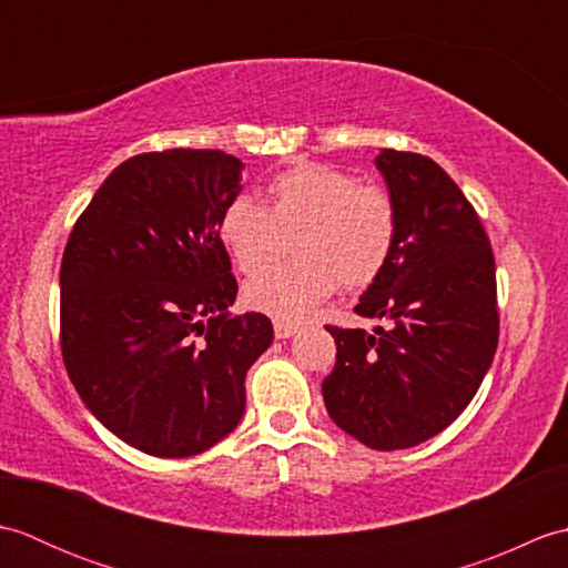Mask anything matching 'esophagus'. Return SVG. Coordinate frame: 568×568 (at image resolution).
Instances as JSON below:
<instances>
[{
    "label": "esophagus",
    "instance_id": "esophagus-1",
    "mask_svg": "<svg viewBox=\"0 0 568 568\" xmlns=\"http://www.w3.org/2000/svg\"><path fill=\"white\" fill-rule=\"evenodd\" d=\"M297 324L291 322H275L273 324V332H275V339H291L293 334H297Z\"/></svg>",
    "mask_w": 568,
    "mask_h": 568
}]
</instances>
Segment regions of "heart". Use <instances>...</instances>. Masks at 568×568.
Masks as SVG:
<instances>
[{
	"label": "heart",
	"mask_w": 568,
	"mask_h": 568,
	"mask_svg": "<svg viewBox=\"0 0 568 568\" xmlns=\"http://www.w3.org/2000/svg\"><path fill=\"white\" fill-rule=\"evenodd\" d=\"M297 263L271 268L244 287L251 310L277 322H300L332 297L336 285L358 291L388 268L397 244V207L388 190L342 168L297 163L275 175L268 202L236 197L220 216V241L241 273L271 261L277 234L297 232Z\"/></svg>",
	"instance_id": "heart-1"
}]
</instances>
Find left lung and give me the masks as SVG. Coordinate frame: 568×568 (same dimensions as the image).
I'll return each instance as SVG.
<instances>
[{
  "mask_svg": "<svg viewBox=\"0 0 568 568\" xmlns=\"http://www.w3.org/2000/svg\"><path fill=\"white\" fill-rule=\"evenodd\" d=\"M397 207L395 253L354 307L390 329L327 327L334 371L327 413L378 452L409 449L446 429L474 400L498 348L496 261L476 210L427 155H376Z\"/></svg>",
  "mask_w": 568,
  "mask_h": 568,
  "instance_id": "8db88e82",
  "label": "left lung"
}]
</instances>
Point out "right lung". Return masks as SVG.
I'll list each match as a JSON object with an SVG mask.
<instances>
[{
  "mask_svg": "<svg viewBox=\"0 0 568 568\" xmlns=\"http://www.w3.org/2000/svg\"><path fill=\"white\" fill-rule=\"evenodd\" d=\"M224 151L171 149L116 165L60 263V348L82 403L134 449L183 458L232 432L246 371L273 342L258 312L232 317L220 216L241 192Z\"/></svg>",
  "mask_w": 568,
  "mask_h": 568,
  "instance_id": "obj_1",
  "label": "right lung"
}]
</instances>
